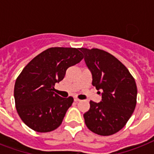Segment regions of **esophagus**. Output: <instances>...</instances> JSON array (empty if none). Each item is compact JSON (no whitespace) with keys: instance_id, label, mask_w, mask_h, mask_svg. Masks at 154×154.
I'll list each match as a JSON object with an SVG mask.
<instances>
[{"instance_id":"1","label":"esophagus","mask_w":154,"mask_h":154,"mask_svg":"<svg viewBox=\"0 0 154 154\" xmlns=\"http://www.w3.org/2000/svg\"><path fill=\"white\" fill-rule=\"evenodd\" d=\"M81 100H79L78 98H77V97H75L74 98V101H76V102H78V101H80Z\"/></svg>"}]
</instances>
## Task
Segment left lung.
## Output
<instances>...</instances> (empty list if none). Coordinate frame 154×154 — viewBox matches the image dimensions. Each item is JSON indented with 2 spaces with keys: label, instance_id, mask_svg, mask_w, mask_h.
Masks as SVG:
<instances>
[{
  "label": "left lung",
  "instance_id": "1",
  "mask_svg": "<svg viewBox=\"0 0 154 154\" xmlns=\"http://www.w3.org/2000/svg\"><path fill=\"white\" fill-rule=\"evenodd\" d=\"M80 50L84 53L85 62L91 72L92 85L101 96L100 102L90 101L89 111L84 113L85 123L98 135L116 134L125 125L136 107L135 80L112 54L98 49Z\"/></svg>",
  "mask_w": 154,
  "mask_h": 154
}]
</instances>
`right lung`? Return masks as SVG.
<instances>
[{"label": "right lung", "instance_id": "right-lung-1", "mask_svg": "<svg viewBox=\"0 0 154 154\" xmlns=\"http://www.w3.org/2000/svg\"><path fill=\"white\" fill-rule=\"evenodd\" d=\"M79 49L54 47L35 57L20 72L14 86L16 109L30 129L39 133L60 126L73 98L54 93V85L65 77L68 68L79 63Z\"/></svg>", "mask_w": 154, "mask_h": 154}]
</instances>
